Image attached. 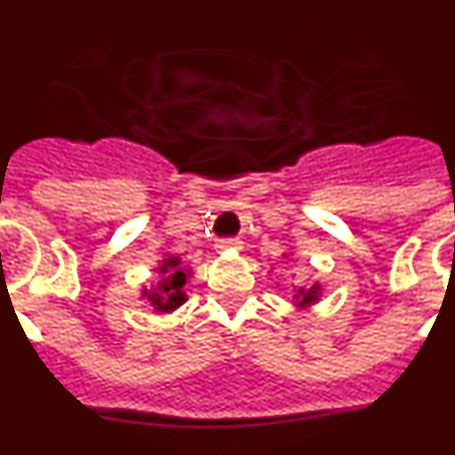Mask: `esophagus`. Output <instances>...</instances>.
<instances>
[{
	"label": "esophagus",
	"instance_id": "34e87169",
	"mask_svg": "<svg viewBox=\"0 0 455 455\" xmlns=\"http://www.w3.org/2000/svg\"><path fill=\"white\" fill-rule=\"evenodd\" d=\"M241 248H243V243H241L239 239H220V241H216V251H219V252L241 251Z\"/></svg>",
	"mask_w": 455,
	"mask_h": 455
}]
</instances>
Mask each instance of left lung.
<instances>
[{
	"instance_id": "obj_1",
	"label": "left lung",
	"mask_w": 455,
	"mask_h": 455,
	"mask_svg": "<svg viewBox=\"0 0 455 455\" xmlns=\"http://www.w3.org/2000/svg\"><path fill=\"white\" fill-rule=\"evenodd\" d=\"M321 299V284L312 283L307 287H299L296 293H293V300H296V307H309V305H315L316 300Z\"/></svg>"
}]
</instances>
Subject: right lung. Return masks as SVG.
I'll use <instances>...</instances> for the list:
<instances>
[{
	"label": "right lung",
	"instance_id": "right-lung-1",
	"mask_svg": "<svg viewBox=\"0 0 455 455\" xmlns=\"http://www.w3.org/2000/svg\"><path fill=\"white\" fill-rule=\"evenodd\" d=\"M180 264H182L180 257H164L162 264L156 267V273H159L156 283L150 289L140 291V296L148 300V305L155 309L156 315H171L172 309H178L187 300V293L182 289L187 284L191 271L182 268Z\"/></svg>",
	"mask_w": 455,
	"mask_h": 455
}]
</instances>
